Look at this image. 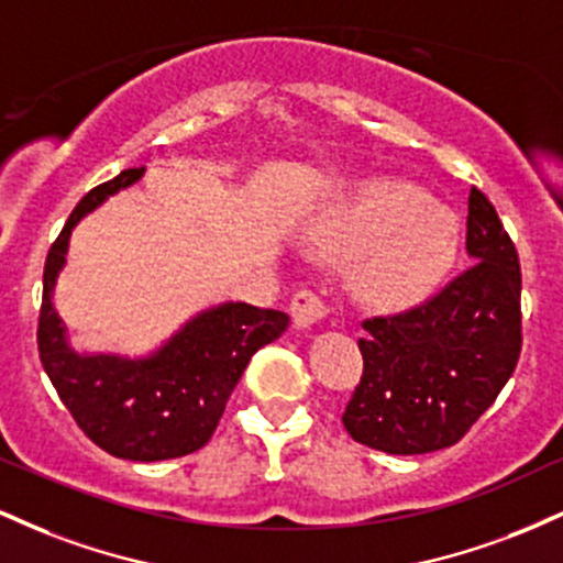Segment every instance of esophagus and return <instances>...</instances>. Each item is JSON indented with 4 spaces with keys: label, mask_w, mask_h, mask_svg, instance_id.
<instances>
[{
    "label": "esophagus",
    "mask_w": 563,
    "mask_h": 563,
    "mask_svg": "<svg viewBox=\"0 0 563 563\" xmlns=\"http://www.w3.org/2000/svg\"><path fill=\"white\" fill-rule=\"evenodd\" d=\"M290 318L299 331H312L318 322L328 318V303L314 290H299L290 301Z\"/></svg>",
    "instance_id": "esophagus-1"
}]
</instances>
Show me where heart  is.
<instances>
[{
    "instance_id": "b5f03b06",
    "label": "heart",
    "mask_w": 563,
    "mask_h": 563,
    "mask_svg": "<svg viewBox=\"0 0 563 563\" xmlns=\"http://www.w3.org/2000/svg\"><path fill=\"white\" fill-rule=\"evenodd\" d=\"M339 256H363L357 288L365 299L407 303L429 296L461 251V222L410 183L365 185L322 228Z\"/></svg>"
}]
</instances>
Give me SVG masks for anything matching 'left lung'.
Instances as JSON below:
<instances>
[{"instance_id": "1", "label": "left lung", "mask_w": 563, "mask_h": 563, "mask_svg": "<svg viewBox=\"0 0 563 563\" xmlns=\"http://www.w3.org/2000/svg\"><path fill=\"white\" fill-rule=\"evenodd\" d=\"M466 251L474 264L437 296L363 322V378L341 418L354 442L391 455L444 450L508 384L521 352L519 254L476 187Z\"/></svg>"}]
</instances>
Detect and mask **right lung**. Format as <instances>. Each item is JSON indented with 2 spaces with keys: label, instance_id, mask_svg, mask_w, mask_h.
<instances>
[{
  "label": "right lung",
  "instance_id": "right-lung-1",
  "mask_svg": "<svg viewBox=\"0 0 563 563\" xmlns=\"http://www.w3.org/2000/svg\"><path fill=\"white\" fill-rule=\"evenodd\" d=\"M145 169H126L95 187L68 217L44 264L38 357L57 397L97 448L124 461H169L203 448L245 365L288 328V314L243 301L209 307L145 357L76 352L53 307L66 267L70 232L108 196L134 185Z\"/></svg>",
  "mask_w": 563,
  "mask_h": 563
}]
</instances>
